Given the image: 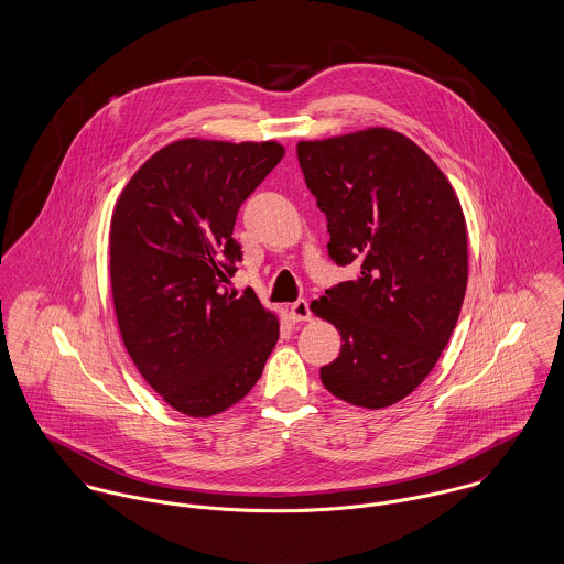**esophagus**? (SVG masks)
I'll list each match as a JSON object with an SVG mask.
<instances>
[{
    "instance_id": "obj_1",
    "label": "esophagus",
    "mask_w": 564,
    "mask_h": 564,
    "mask_svg": "<svg viewBox=\"0 0 564 564\" xmlns=\"http://www.w3.org/2000/svg\"><path fill=\"white\" fill-rule=\"evenodd\" d=\"M290 317H292V322H307V319H312L310 303H307V301H296V303L290 307Z\"/></svg>"
}]
</instances>
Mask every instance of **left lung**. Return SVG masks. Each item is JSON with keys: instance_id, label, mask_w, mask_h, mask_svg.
Instances as JSON below:
<instances>
[{"instance_id": "obj_1", "label": "left lung", "mask_w": 564, "mask_h": 564, "mask_svg": "<svg viewBox=\"0 0 564 564\" xmlns=\"http://www.w3.org/2000/svg\"><path fill=\"white\" fill-rule=\"evenodd\" d=\"M296 153L326 214L330 259L357 268L312 303L341 335L322 384L355 406H391L431 375L463 307L458 196L413 140L387 127L301 140Z\"/></svg>"}]
</instances>
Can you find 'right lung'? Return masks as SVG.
Here are the masks:
<instances>
[{"instance_id":"add662e5","label":"right lung","mask_w":564,"mask_h":564,"mask_svg":"<svg viewBox=\"0 0 564 564\" xmlns=\"http://www.w3.org/2000/svg\"><path fill=\"white\" fill-rule=\"evenodd\" d=\"M274 142L184 138L127 182L110 223V281L121 337L175 411L212 417L240 402L279 339L254 292H229L242 249L240 205L281 162Z\"/></svg>"}]
</instances>
